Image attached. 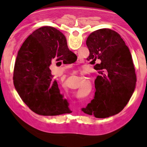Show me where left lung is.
<instances>
[{
  "label": "left lung",
  "mask_w": 147,
  "mask_h": 147,
  "mask_svg": "<svg viewBox=\"0 0 147 147\" xmlns=\"http://www.w3.org/2000/svg\"><path fill=\"white\" fill-rule=\"evenodd\" d=\"M86 45L89 59L96 63L99 73L94 80V98L82 111L96 118H106L119 113L130 100L136 88V75L128 47L115 31L99 29L89 35Z\"/></svg>",
  "instance_id": "obj_1"
}]
</instances>
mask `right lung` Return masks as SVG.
Listing matches in <instances>:
<instances>
[{
  "instance_id": "add662e5",
  "label": "right lung",
  "mask_w": 147,
  "mask_h": 147,
  "mask_svg": "<svg viewBox=\"0 0 147 147\" xmlns=\"http://www.w3.org/2000/svg\"><path fill=\"white\" fill-rule=\"evenodd\" d=\"M65 37L52 26H43L26 38L17 54L13 84L20 97L38 115L55 116L72 111L60 93L49 67L54 61L71 62L76 58Z\"/></svg>"
}]
</instances>
